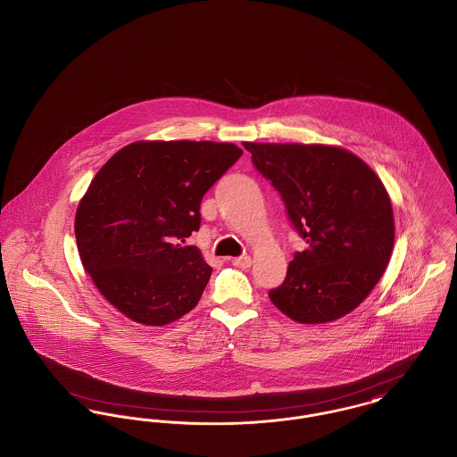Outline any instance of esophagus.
Returning a JSON list of instances; mask_svg holds the SVG:
<instances>
[{
	"label": "esophagus",
	"mask_w": 457,
	"mask_h": 457,
	"mask_svg": "<svg viewBox=\"0 0 457 457\" xmlns=\"http://www.w3.org/2000/svg\"><path fill=\"white\" fill-rule=\"evenodd\" d=\"M233 264H235L237 268H250V266H252V257H250V255H242V257H237V259H233Z\"/></svg>",
	"instance_id": "obj_1"
}]
</instances>
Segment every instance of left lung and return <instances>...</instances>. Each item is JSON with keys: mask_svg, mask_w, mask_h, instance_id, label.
Listing matches in <instances>:
<instances>
[{"mask_svg": "<svg viewBox=\"0 0 457 457\" xmlns=\"http://www.w3.org/2000/svg\"><path fill=\"white\" fill-rule=\"evenodd\" d=\"M253 167L285 202L307 246L269 290L288 318L318 324L353 311L383 276L394 248V212L375 172L344 148L245 143Z\"/></svg>", "mask_w": 457, "mask_h": 457, "instance_id": "left-lung-1", "label": "left lung"}]
</instances>
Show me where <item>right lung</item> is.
<instances>
[{
  "mask_svg": "<svg viewBox=\"0 0 457 457\" xmlns=\"http://www.w3.org/2000/svg\"><path fill=\"white\" fill-rule=\"evenodd\" d=\"M242 154L231 143L137 141L96 172L76 212V242L124 316L163 326L198 303L212 268L183 243L200 229L204 195Z\"/></svg>",
  "mask_w": 457,
  "mask_h": 457,
  "instance_id": "1",
  "label": "right lung"
}]
</instances>
